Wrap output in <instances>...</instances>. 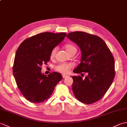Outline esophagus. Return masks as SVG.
<instances>
[{
    "instance_id": "1",
    "label": "esophagus",
    "mask_w": 127,
    "mask_h": 127,
    "mask_svg": "<svg viewBox=\"0 0 127 127\" xmlns=\"http://www.w3.org/2000/svg\"><path fill=\"white\" fill-rule=\"evenodd\" d=\"M62 77H63V79H65V78L68 77V76H67V75H62Z\"/></svg>"
}]
</instances>
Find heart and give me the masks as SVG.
<instances>
[{"label":"heart","mask_w":127,"mask_h":127,"mask_svg":"<svg viewBox=\"0 0 127 127\" xmlns=\"http://www.w3.org/2000/svg\"><path fill=\"white\" fill-rule=\"evenodd\" d=\"M65 48L66 51V52L69 54H70L72 52H76V48L74 46L71 44H67L65 46ZM57 52V48L55 47L52 50L50 54V57L51 58H53L55 57L56 53ZM72 67V64H66V63H62L59 65H57L55 67V69L58 72H60L61 73L66 74L68 73L69 72V70Z\"/></svg>","instance_id":"1"}]
</instances>
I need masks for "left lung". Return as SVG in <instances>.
I'll return each instance as SVG.
<instances>
[{
    "mask_svg": "<svg viewBox=\"0 0 127 127\" xmlns=\"http://www.w3.org/2000/svg\"><path fill=\"white\" fill-rule=\"evenodd\" d=\"M81 51V63L73 72H86L85 79L71 76L75 96L86 104L99 100L109 90L115 77V61L111 51L102 39L83 32L67 34ZM81 73V75L82 76Z\"/></svg>",
    "mask_w": 127,
    "mask_h": 127,
    "instance_id": "obj_1",
    "label": "left lung"
}]
</instances>
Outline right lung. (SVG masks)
Returning <instances> with one entry per match:
<instances>
[{
    "instance_id": "obj_1",
    "label": "right lung",
    "mask_w": 127,
    "mask_h": 127,
    "mask_svg": "<svg viewBox=\"0 0 127 127\" xmlns=\"http://www.w3.org/2000/svg\"><path fill=\"white\" fill-rule=\"evenodd\" d=\"M65 33L44 32L26 39L16 51L13 74L22 95L34 103L44 102L50 97L62 75L53 72L47 76L41 72V66L50 60L54 48L64 40Z\"/></svg>"
}]
</instances>
